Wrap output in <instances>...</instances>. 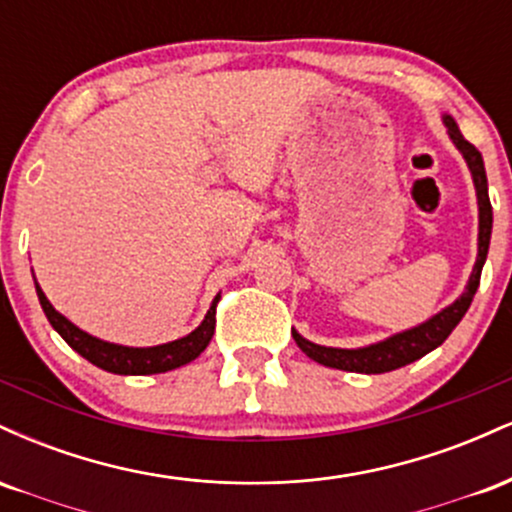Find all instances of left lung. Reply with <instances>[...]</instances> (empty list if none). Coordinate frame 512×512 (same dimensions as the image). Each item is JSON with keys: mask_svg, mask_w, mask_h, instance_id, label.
Wrapping results in <instances>:
<instances>
[{"mask_svg": "<svg viewBox=\"0 0 512 512\" xmlns=\"http://www.w3.org/2000/svg\"><path fill=\"white\" fill-rule=\"evenodd\" d=\"M443 125L448 129L450 142L455 144V149L460 151L464 163H467L469 173H472L474 192H477V207H479V238H477V262H474L472 274H469L467 286L460 296L455 298L450 305H445L443 310H438L436 315L428 317L421 325L409 327V330L390 334L387 339L380 342L358 346V349H337V346H322L305 339L301 332L291 330L296 344L301 346V351L308 358H313L315 363L327 368L337 370H349V373H366V375H378V373H390L407 363L419 361L421 356H426L428 351L438 349L445 339L450 337V332L460 325L464 313L472 305L474 293L479 289L481 269H484L486 255H489V243H491V228H493V209L489 202V182H486V168L484 158H481L479 149L474 144H469L462 137L460 127L452 120V115L443 113Z\"/></svg>", "mask_w": 512, "mask_h": 512, "instance_id": "left-lung-1", "label": "left lung"}]
</instances>
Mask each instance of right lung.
<instances>
[{"label":"right lung","mask_w":512,"mask_h":512,"mask_svg":"<svg viewBox=\"0 0 512 512\" xmlns=\"http://www.w3.org/2000/svg\"><path fill=\"white\" fill-rule=\"evenodd\" d=\"M35 281V276H33ZM35 293H38V301L43 305V313L48 315L50 325L55 327V332L67 342L76 354H81L86 361H91L93 366L108 370L115 375H154V373H168L185 363L195 361V358L207 349L211 337H214L216 327V303H219L221 293H216V298L211 301L207 315L199 325L185 337L173 339V342L156 344V346H125L115 342H105V339L93 337L76 327L72 320H67L60 310H55V305L48 301L40 284L35 281Z\"/></svg>","instance_id":"obj_1"}]
</instances>
